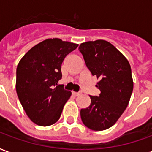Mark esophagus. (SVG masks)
I'll return each instance as SVG.
<instances>
[{"label":"esophagus","mask_w":152,"mask_h":152,"mask_svg":"<svg viewBox=\"0 0 152 152\" xmlns=\"http://www.w3.org/2000/svg\"><path fill=\"white\" fill-rule=\"evenodd\" d=\"M80 94H81V92H79V91H78V92H75V91H74V92H73V95H74V96H79Z\"/></svg>","instance_id":"obj_1"}]
</instances>
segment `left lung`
Wrapping results in <instances>:
<instances>
[{
  "label": "left lung",
  "instance_id": "8db88e82",
  "mask_svg": "<svg viewBox=\"0 0 152 152\" xmlns=\"http://www.w3.org/2000/svg\"><path fill=\"white\" fill-rule=\"evenodd\" d=\"M86 65L99 82V96H90L91 104L82 108L81 119L87 128L100 131L117 122L128 106L132 94L131 68L123 54L108 41L98 39L80 44Z\"/></svg>",
  "mask_w": 152,
  "mask_h": 152
}]
</instances>
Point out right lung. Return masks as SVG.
I'll use <instances>...</instances> for the list:
<instances>
[{
	"label": "right lung",
	"mask_w": 152,
	"mask_h": 152,
	"mask_svg": "<svg viewBox=\"0 0 152 152\" xmlns=\"http://www.w3.org/2000/svg\"><path fill=\"white\" fill-rule=\"evenodd\" d=\"M78 44L48 39L31 48L18 63L16 72L18 96L30 119L48 126L59 120L71 92L57 85L62 77L61 64Z\"/></svg>",
	"instance_id": "right-lung-1"
}]
</instances>
